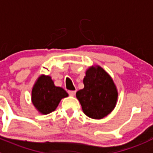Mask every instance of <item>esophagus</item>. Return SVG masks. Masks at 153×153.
Listing matches in <instances>:
<instances>
[{
  "label": "esophagus",
  "mask_w": 153,
  "mask_h": 153,
  "mask_svg": "<svg viewBox=\"0 0 153 153\" xmlns=\"http://www.w3.org/2000/svg\"><path fill=\"white\" fill-rule=\"evenodd\" d=\"M68 94L71 96H75V94H76V91H68Z\"/></svg>",
  "instance_id": "1"
}]
</instances>
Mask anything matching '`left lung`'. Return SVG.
<instances>
[{
  "label": "left lung",
  "mask_w": 153,
  "mask_h": 153,
  "mask_svg": "<svg viewBox=\"0 0 153 153\" xmlns=\"http://www.w3.org/2000/svg\"><path fill=\"white\" fill-rule=\"evenodd\" d=\"M84 88L77 91L76 97L85 115L101 119L114 110L118 93L114 81L100 66L87 70L83 80Z\"/></svg>",
  "instance_id": "left-lung-1"
}]
</instances>
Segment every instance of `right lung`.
I'll list each match as a JSON object with an SVG mask.
<instances>
[{
	"label": "right lung",
	"mask_w": 153,
	"mask_h": 153,
	"mask_svg": "<svg viewBox=\"0 0 153 153\" xmlns=\"http://www.w3.org/2000/svg\"><path fill=\"white\" fill-rule=\"evenodd\" d=\"M68 95L64 89L55 86L50 76L41 75L33 88L32 101L39 112L48 114L54 111L60 100Z\"/></svg>",
	"instance_id": "1"
}]
</instances>
